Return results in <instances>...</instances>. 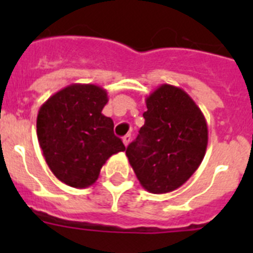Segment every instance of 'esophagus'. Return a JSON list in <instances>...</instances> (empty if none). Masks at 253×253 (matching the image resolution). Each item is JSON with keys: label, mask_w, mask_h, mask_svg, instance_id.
Returning <instances> with one entry per match:
<instances>
[{"label": "esophagus", "mask_w": 253, "mask_h": 253, "mask_svg": "<svg viewBox=\"0 0 253 253\" xmlns=\"http://www.w3.org/2000/svg\"><path fill=\"white\" fill-rule=\"evenodd\" d=\"M130 140H131V135H130V134H126L125 137H123V143H124L125 147L129 146V143H130Z\"/></svg>", "instance_id": "1"}]
</instances>
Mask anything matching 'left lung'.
Instances as JSON below:
<instances>
[{"instance_id": "obj_1", "label": "left lung", "mask_w": 253, "mask_h": 253, "mask_svg": "<svg viewBox=\"0 0 253 253\" xmlns=\"http://www.w3.org/2000/svg\"><path fill=\"white\" fill-rule=\"evenodd\" d=\"M146 105V122L125 153L148 193H171L193 176L204 158L207 120L195 101L172 84L158 86Z\"/></svg>"}]
</instances>
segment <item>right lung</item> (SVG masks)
Returning <instances> with one entry per match:
<instances>
[{
  "label": "right lung",
  "mask_w": 253,
  "mask_h": 253,
  "mask_svg": "<svg viewBox=\"0 0 253 253\" xmlns=\"http://www.w3.org/2000/svg\"><path fill=\"white\" fill-rule=\"evenodd\" d=\"M106 90L73 84L51 95L39 109L37 134L46 165L68 186L84 189L96 182L109 158L124 152L114 122L102 114Z\"/></svg>",
  "instance_id": "1"
}]
</instances>
